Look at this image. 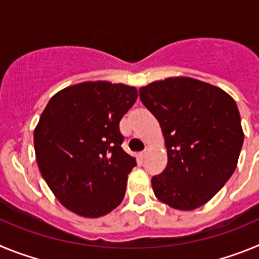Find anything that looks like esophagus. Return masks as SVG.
<instances>
[{
  "label": "esophagus",
  "mask_w": 259,
  "mask_h": 259,
  "mask_svg": "<svg viewBox=\"0 0 259 259\" xmlns=\"http://www.w3.org/2000/svg\"><path fill=\"white\" fill-rule=\"evenodd\" d=\"M148 150H149V149H148V148H145V150H143V152H141L140 154H139V155H140L141 159H144V158L146 157V154H148Z\"/></svg>",
  "instance_id": "obj_1"
}]
</instances>
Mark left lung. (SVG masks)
<instances>
[{"mask_svg": "<svg viewBox=\"0 0 259 259\" xmlns=\"http://www.w3.org/2000/svg\"><path fill=\"white\" fill-rule=\"evenodd\" d=\"M140 100L162 128L167 166L152 178L155 197L194 210L223 188L244 143L239 109L218 87L192 77H168L140 88Z\"/></svg>", "mask_w": 259, "mask_h": 259, "instance_id": "8db88e82", "label": "left lung"}]
</instances>
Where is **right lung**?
I'll use <instances>...</instances> for the list:
<instances>
[{"label": "right lung", "mask_w": 259, "mask_h": 259, "mask_svg": "<svg viewBox=\"0 0 259 259\" xmlns=\"http://www.w3.org/2000/svg\"><path fill=\"white\" fill-rule=\"evenodd\" d=\"M137 89L109 81L67 87L50 98L35 128L36 161L61 203L85 218L120 205L136 159L122 149L119 122Z\"/></svg>", "instance_id": "add662e5"}]
</instances>
